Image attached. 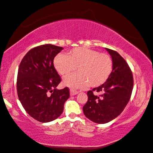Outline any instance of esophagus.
<instances>
[{"label":"esophagus","mask_w":153,"mask_h":153,"mask_svg":"<svg viewBox=\"0 0 153 153\" xmlns=\"http://www.w3.org/2000/svg\"><path fill=\"white\" fill-rule=\"evenodd\" d=\"M78 93H79V91H76L73 90V89H71V91H70V95H71V96L75 95L78 94Z\"/></svg>","instance_id":"34e87169"}]
</instances>
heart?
Masks as SVG:
<instances>
[{"mask_svg": "<svg viewBox=\"0 0 153 153\" xmlns=\"http://www.w3.org/2000/svg\"><path fill=\"white\" fill-rule=\"evenodd\" d=\"M53 66L59 74L66 76L75 70L79 72L65 77L63 84L72 89L87 86L97 87L107 81L113 70V62L106 53L86 48H76L68 56L59 53L53 59Z\"/></svg>", "mask_w": 153, "mask_h": 153, "instance_id": "b5f03b06", "label": "heart"}]
</instances>
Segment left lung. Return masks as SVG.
Returning a JSON list of instances; mask_svg holds the SVG:
<instances>
[{
	"mask_svg": "<svg viewBox=\"0 0 153 153\" xmlns=\"http://www.w3.org/2000/svg\"><path fill=\"white\" fill-rule=\"evenodd\" d=\"M113 62L109 79L100 87L87 92L88 100L82 108L85 116L97 124H105L116 118L129 101L133 89V76L126 62L116 51L105 48ZM101 92L100 96L93 91Z\"/></svg>",
	"mask_w": 153,
	"mask_h": 153,
	"instance_id": "1",
	"label": "left lung"
}]
</instances>
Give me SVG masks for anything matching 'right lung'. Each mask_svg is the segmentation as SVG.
Here are the masks:
<instances>
[{
    "label": "right lung",
    "mask_w": 153,
    "mask_h": 153,
    "mask_svg": "<svg viewBox=\"0 0 153 153\" xmlns=\"http://www.w3.org/2000/svg\"><path fill=\"white\" fill-rule=\"evenodd\" d=\"M62 50L52 44L36 47L26 53L19 67V100L27 113L40 122L58 118L70 97L68 88L56 89L61 79L53 66V59Z\"/></svg>",
    "instance_id": "add662e5"
}]
</instances>
